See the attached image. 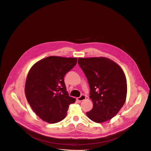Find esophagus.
I'll list each match as a JSON object with an SVG mask.
<instances>
[{"label": "esophagus", "mask_w": 151, "mask_h": 151, "mask_svg": "<svg viewBox=\"0 0 151 151\" xmlns=\"http://www.w3.org/2000/svg\"><path fill=\"white\" fill-rule=\"evenodd\" d=\"M85 99H86V96L84 95H82L80 97H78L76 98L77 101H78L79 102H81V101L85 100Z\"/></svg>", "instance_id": "34e87169"}]
</instances>
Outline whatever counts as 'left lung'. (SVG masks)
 I'll use <instances>...</instances> for the list:
<instances>
[{
	"instance_id": "1",
	"label": "left lung",
	"mask_w": 151,
	"mask_h": 151,
	"mask_svg": "<svg viewBox=\"0 0 151 151\" xmlns=\"http://www.w3.org/2000/svg\"><path fill=\"white\" fill-rule=\"evenodd\" d=\"M78 64L89 85L93 104L88 117L97 123L114 118L124 105L127 94V79L121 68L104 57L78 59Z\"/></svg>"
}]
</instances>
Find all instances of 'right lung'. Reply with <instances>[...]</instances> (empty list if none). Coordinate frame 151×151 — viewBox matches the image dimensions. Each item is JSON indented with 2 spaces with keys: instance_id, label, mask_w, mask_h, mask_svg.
Instances as JSON below:
<instances>
[{
  "instance_id": "obj_1",
  "label": "right lung",
  "mask_w": 151,
  "mask_h": 151,
  "mask_svg": "<svg viewBox=\"0 0 151 151\" xmlns=\"http://www.w3.org/2000/svg\"><path fill=\"white\" fill-rule=\"evenodd\" d=\"M76 58L49 56L30 69L25 95L35 114L43 121L55 124L66 116L69 105L76 99L69 96L64 76L77 63Z\"/></svg>"
}]
</instances>
